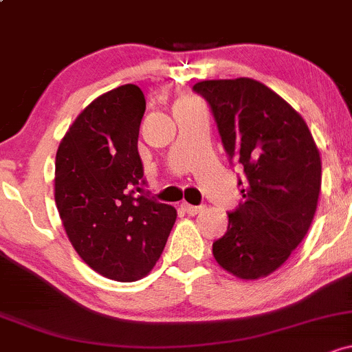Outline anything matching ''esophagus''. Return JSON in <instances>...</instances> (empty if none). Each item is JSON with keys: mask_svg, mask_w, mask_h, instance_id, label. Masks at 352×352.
<instances>
[{"mask_svg": "<svg viewBox=\"0 0 352 352\" xmlns=\"http://www.w3.org/2000/svg\"><path fill=\"white\" fill-rule=\"evenodd\" d=\"M181 206H183V210L186 211L188 214H191V217H195V214H198L199 211L203 210V206H192V205H188V203H183Z\"/></svg>", "mask_w": 352, "mask_h": 352, "instance_id": "34e87169", "label": "esophagus"}]
</instances>
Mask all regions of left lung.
<instances>
[{"label":"left lung","instance_id":"1","mask_svg":"<svg viewBox=\"0 0 352 352\" xmlns=\"http://www.w3.org/2000/svg\"><path fill=\"white\" fill-rule=\"evenodd\" d=\"M217 120L230 161L243 166V201L213 243L218 265L243 280L270 275L307 235L320 192L319 149L307 124L280 96L253 78L192 87Z\"/></svg>","mask_w":352,"mask_h":352}]
</instances>
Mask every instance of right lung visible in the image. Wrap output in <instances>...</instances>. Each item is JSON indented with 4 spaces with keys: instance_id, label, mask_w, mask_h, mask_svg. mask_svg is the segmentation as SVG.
<instances>
[{
    "instance_id": "obj_1",
    "label": "right lung",
    "mask_w": 352,
    "mask_h": 352,
    "mask_svg": "<svg viewBox=\"0 0 352 352\" xmlns=\"http://www.w3.org/2000/svg\"><path fill=\"white\" fill-rule=\"evenodd\" d=\"M144 111L138 85L117 87L87 105L56 151L55 203L67 236L87 265L117 282L153 270L176 221L175 208L144 195Z\"/></svg>"
}]
</instances>
